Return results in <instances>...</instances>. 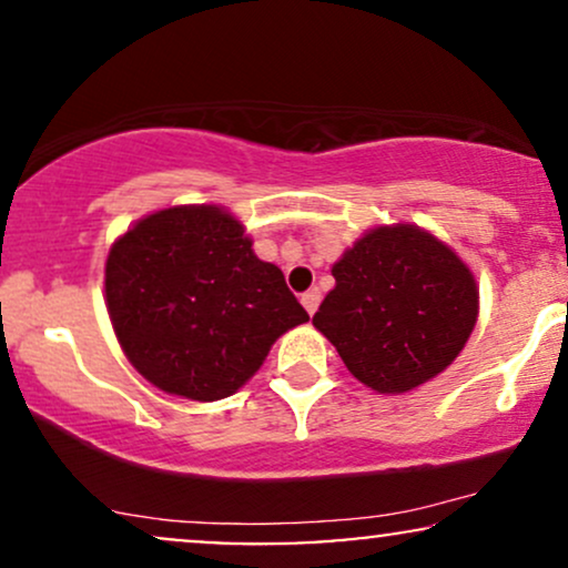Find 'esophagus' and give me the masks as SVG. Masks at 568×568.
Segmentation results:
<instances>
[{"label": "esophagus", "instance_id": "obj_1", "mask_svg": "<svg viewBox=\"0 0 568 568\" xmlns=\"http://www.w3.org/2000/svg\"><path fill=\"white\" fill-rule=\"evenodd\" d=\"M302 304H304V310L310 312V315H315V310L321 306V291L312 288V291L302 293Z\"/></svg>", "mask_w": 568, "mask_h": 568}]
</instances>
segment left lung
Here are the masks:
<instances>
[{"mask_svg":"<svg viewBox=\"0 0 568 568\" xmlns=\"http://www.w3.org/2000/svg\"><path fill=\"white\" fill-rule=\"evenodd\" d=\"M312 323L357 382L400 395L446 371L478 321L470 266L414 224L376 226L331 270Z\"/></svg>","mask_w":568,"mask_h":568,"instance_id":"8db88e82","label":"left lung"}]
</instances>
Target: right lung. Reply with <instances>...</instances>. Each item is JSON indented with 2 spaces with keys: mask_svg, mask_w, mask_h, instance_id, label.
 <instances>
[{
  "mask_svg": "<svg viewBox=\"0 0 568 568\" xmlns=\"http://www.w3.org/2000/svg\"><path fill=\"white\" fill-rule=\"evenodd\" d=\"M219 205L135 221L106 258V310L133 368L162 393H237L285 331L310 321L275 264Z\"/></svg>",
  "mask_w": 568,
  "mask_h": 568,
  "instance_id": "right-lung-1",
  "label": "right lung"
}]
</instances>
